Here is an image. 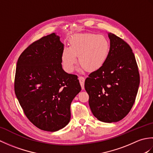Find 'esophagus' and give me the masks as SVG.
<instances>
[{
    "label": "esophagus",
    "mask_w": 153,
    "mask_h": 153,
    "mask_svg": "<svg viewBox=\"0 0 153 153\" xmlns=\"http://www.w3.org/2000/svg\"><path fill=\"white\" fill-rule=\"evenodd\" d=\"M78 79L79 81L80 85H81V86H82V89H84V82H85V77H82V76H79L78 77Z\"/></svg>",
    "instance_id": "esophagus-1"
}]
</instances>
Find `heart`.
Wrapping results in <instances>:
<instances>
[{
  "label": "heart",
  "instance_id": "heart-1",
  "mask_svg": "<svg viewBox=\"0 0 153 153\" xmlns=\"http://www.w3.org/2000/svg\"><path fill=\"white\" fill-rule=\"evenodd\" d=\"M110 46L102 35L82 33L75 35L70 40V47H65L62 53V63L64 70L72 72L78 56V63L84 70L93 71L105 64L110 54Z\"/></svg>",
  "mask_w": 153,
  "mask_h": 153
}]
</instances>
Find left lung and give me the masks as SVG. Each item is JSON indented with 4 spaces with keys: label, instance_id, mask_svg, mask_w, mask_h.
I'll list each match as a JSON object with an SVG mask.
<instances>
[{
    "label": "left lung",
    "instance_id": "left-lung-1",
    "mask_svg": "<svg viewBox=\"0 0 153 153\" xmlns=\"http://www.w3.org/2000/svg\"><path fill=\"white\" fill-rule=\"evenodd\" d=\"M108 35L110 41L108 60L89 75L85 89L93 114L100 121L112 123L122 120L130 111L140 79L129 45L114 34Z\"/></svg>",
    "mask_w": 153,
    "mask_h": 153
}]
</instances>
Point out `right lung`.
I'll return each instance as SVG.
<instances>
[{
  "label": "right lung",
  "mask_w": 153,
  "mask_h": 153,
  "mask_svg": "<svg viewBox=\"0 0 153 153\" xmlns=\"http://www.w3.org/2000/svg\"><path fill=\"white\" fill-rule=\"evenodd\" d=\"M63 48L58 35H48L23 52L16 66V97L30 121L44 131L68 125L71 102L82 89L77 76L62 69Z\"/></svg>",
  "instance_id": "add662e5"
}]
</instances>
